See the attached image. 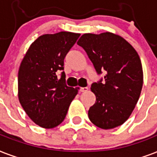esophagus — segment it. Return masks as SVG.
<instances>
[{"label":"esophagus","mask_w":157,"mask_h":157,"mask_svg":"<svg viewBox=\"0 0 157 157\" xmlns=\"http://www.w3.org/2000/svg\"><path fill=\"white\" fill-rule=\"evenodd\" d=\"M87 90H88V87H81V88L79 89V91L82 92H87Z\"/></svg>","instance_id":"obj_1"}]
</instances>
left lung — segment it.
I'll list each match as a JSON object with an SVG mask.
<instances>
[{"label": "left lung", "mask_w": 157, "mask_h": 157, "mask_svg": "<svg viewBox=\"0 0 157 157\" xmlns=\"http://www.w3.org/2000/svg\"><path fill=\"white\" fill-rule=\"evenodd\" d=\"M77 44L104 78L91 86L96 102L88 110L91 122L110 129L128 120L140 97L143 73L139 56L125 39L112 33H85Z\"/></svg>", "instance_id": "obj_1"}]
</instances>
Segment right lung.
Here are the masks:
<instances>
[{"label":"right lung","instance_id":"obj_1","mask_svg":"<svg viewBox=\"0 0 157 157\" xmlns=\"http://www.w3.org/2000/svg\"><path fill=\"white\" fill-rule=\"evenodd\" d=\"M79 33L59 32L40 36L33 42L18 73L19 100L29 117L40 127L52 128L65 120L78 88L68 87L64 59Z\"/></svg>","mask_w":157,"mask_h":157}]
</instances>
